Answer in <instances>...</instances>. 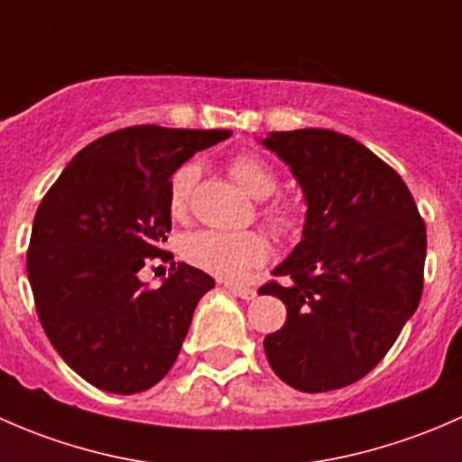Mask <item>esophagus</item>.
Here are the masks:
<instances>
[{"mask_svg": "<svg viewBox=\"0 0 462 462\" xmlns=\"http://www.w3.org/2000/svg\"><path fill=\"white\" fill-rule=\"evenodd\" d=\"M226 288L230 292H235L236 297H241V300H254V295H257V291L250 286H236V283H226Z\"/></svg>", "mask_w": 462, "mask_h": 462, "instance_id": "obj_1", "label": "esophagus"}]
</instances>
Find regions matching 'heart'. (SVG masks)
I'll return each instance as SVG.
<instances>
[{
	"label": "heart",
	"mask_w": 462,
	"mask_h": 462,
	"mask_svg": "<svg viewBox=\"0 0 462 462\" xmlns=\"http://www.w3.org/2000/svg\"><path fill=\"white\" fill-rule=\"evenodd\" d=\"M232 179L254 199H268L277 189V171L254 153H236L227 162ZM199 170L194 162H185L171 174L167 185V208L174 218H185L189 209L194 183ZM261 217L270 230L282 239L295 236L301 226L300 203L292 199H273L261 208ZM188 263L197 265L205 273L221 279H239L250 268H257L268 259V244L257 232H223V230H199L185 236L180 248Z\"/></svg>",
	"instance_id": "1"
}]
</instances>
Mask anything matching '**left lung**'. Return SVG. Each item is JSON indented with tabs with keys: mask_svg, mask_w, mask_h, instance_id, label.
I'll use <instances>...</instances> for the list:
<instances>
[{
	"mask_svg": "<svg viewBox=\"0 0 462 462\" xmlns=\"http://www.w3.org/2000/svg\"><path fill=\"white\" fill-rule=\"evenodd\" d=\"M306 199L301 241L261 295L286 304L263 339L273 371L304 393L342 389L386 356L422 297L427 230L411 192L384 161L330 129L273 132Z\"/></svg>",
	"mask_w": 462,
	"mask_h": 462,
	"instance_id": "1",
	"label": "left lung"
}]
</instances>
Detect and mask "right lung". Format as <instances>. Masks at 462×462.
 <instances>
[{
    "label": "right lung",
    "mask_w": 462,
    "mask_h": 462,
    "mask_svg": "<svg viewBox=\"0 0 462 462\" xmlns=\"http://www.w3.org/2000/svg\"><path fill=\"white\" fill-rule=\"evenodd\" d=\"M227 129L136 125L87 144L51 185L32 221L26 273L37 318L64 362L109 393H138L179 357L199 300L214 288L203 270L171 261L161 288L138 279L171 230L167 185Z\"/></svg>",
    "instance_id": "right-lung-1"
}]
</instances>
